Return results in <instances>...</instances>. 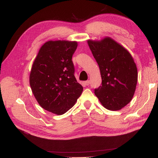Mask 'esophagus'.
<instances>
[{"label": "esophagus", "mask_w": 158, "mask_h": 158, "mask_svg": "<svg viewBox=\"0 0 158 158\" xmlns=\"http://www.w3.org/2000/svg\"><path fill=\"white\" fill-rule=\"evenodd\" d=\"M85 84H86V86H89V85L90 84V81H89V80H87V81H85Z\"/></svg>", "instance_id": "34e87169"}]
</instances>
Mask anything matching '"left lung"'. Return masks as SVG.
<instances>
[{"mask_svg":"<svg viewBox=\"0 0 158 158\" xmlns=\"http://www.w3.org/2000/svg\"><path fill=\"white\" fill-rule=\"evenodd\" d=\"M98 64L102 84L95 95L106 109L119 110L131 101L136 90L137 67L126 48L110 37L88 41Z\"/></svg>","mask_w":158,"mask_h":158,"instance_id":"1","label":"left lung"}]
</instances>
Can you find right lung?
<instances>
[{
	"label": "right lung",
	"mask_w": 158,
	"mask_h": 158,
	"mask_svg": "<svg viewBox=\"0 0 158 158\" xmlns=\"http://www.w3.org/2000/svg\"><path fill=\"white\" fill-rule=\"evenodd\" d=\"M77 48V41H49L41 46L34 60L30 86L40 106L52 113H65L83 91L74 77L72 60Z\"/></svg>",
	"instance_id": "obj_1"
}]
</instances>
